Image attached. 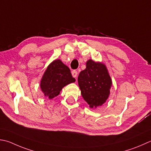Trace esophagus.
<instances>
[{
    "label": "esophagus",
    "instance_id": "esophagus-1",
    "mask_svg": "<svg viewBox=\"0 0 151 151\" xmlns=\"http://www.w3.org/2000/svg\"><path fill=\"white\" fill-rule=\"evenodd\" d=\"M72 75L74 78H76L77 77V75H78V73L76 70H73L72 71Z\"/></svg>",
    "mask_w": 151,
    "mask_h": 151
}]
</instances>
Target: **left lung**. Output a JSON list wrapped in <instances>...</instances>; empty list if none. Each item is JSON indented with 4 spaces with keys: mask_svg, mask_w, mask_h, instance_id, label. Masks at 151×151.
I'll return each mask as SVG.
<instances>
[{
    "mask_svg": "<svg viewBox=\"0 0 151 151\" xmlns=\"http://www.w3.org/2000/svg\"><path fill=\"white\" fill-rule=\"evenodd\" d=\"M86 64V68L78 75V86L82 97L90 107L96 108L109 98L112 80L104 63L89 60Z\"/></svg>",
    "mask_w": 151,
    "mask_h": 151,
    "instance_id": "left-lung-1",
    "label": "left lung"
}]
</instances>
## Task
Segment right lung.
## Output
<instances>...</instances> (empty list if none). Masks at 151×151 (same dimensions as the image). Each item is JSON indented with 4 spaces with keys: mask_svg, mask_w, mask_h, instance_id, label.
Here are the masks:
<instances>
[{
    "mask_svg": "<svg viewBox=\"0 0 151 151\" xmlns=\"http://www.w3.org/2000/svg\"><path fill=\"white\" fill-rule=\"evenodd\" d=\"M75 81L69 68L60 60H55L47 67L41 78L40 86L44 96L52 99L60 94L64 86Z\"/></svg>",
    "mask_w": 151,
    "mask_h": 151,
    "instance_id": "1",
    "label": "right lung"
}]
</instances>
